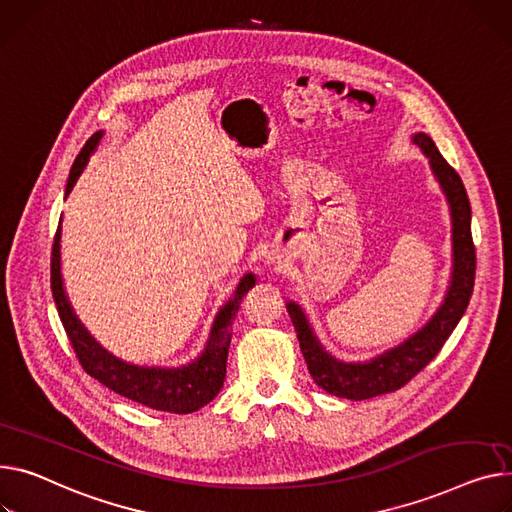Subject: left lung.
Masks as SVG:
<instances>
[{"label":"left lung","instance_id":"left-lung-1","mask_svg":"<svg viewBox=\"0 0 512 512\" xmlns=\"http://www.w3.org/2000/svg\"><path fill=\"white\" fill-rule=\"evenodd\" d=\"M416 144L428 158L432 177L447 199L451 216V276L449 286L430 319L393 348H387L368 360H342L325 350L321 339L306 317L304 309L286 300V309L296 329L300 352L313 381L335 397L352 401L372 399L397 391L440 352L449 335L461 321L475 280V249L471 241V206L461 177L442 158L432 138L424 131L412 133Z\"/></svg>","mask_w":512,"mask_h":512}]
</instances>
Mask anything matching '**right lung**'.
I'll return each mask as SVG.
<instances>
[{"label":"right lung","mask_w":512,"mask_h":512,"mask_svg":"<svg viewBox=\"0 0 512 512\" xmlns=\"http://www.w3.org/2000/svg\"><path fill=\"white\" fill-rule=\"evenodd\" d=\"M102 138H105V131L94 133L78 154V158L74 160V166L65 185V199L72 193L90 158L98 150ZM61 222L63 218L59 220L53 245L51 290L57 304L59 319L84 370L92 379L119 393L121 397L152 407V410L158 412L191 414L201 410L203 405H208L224 385L232 321L236 317L241 298L249 292V288L255 286V274L249 271V274H243V278L238 280V284L232 290V296L226 298V302L216 311L206 344H203L201 352L193 360L179 366L133 364L111 354L107 348H102L92 337V333L84 327V323L74 311L70 298H67L61 274Z\"/></svg>","instance_id":"1"}]
</instances>
